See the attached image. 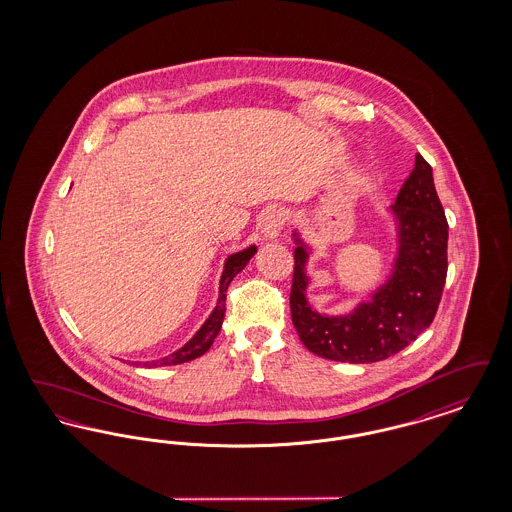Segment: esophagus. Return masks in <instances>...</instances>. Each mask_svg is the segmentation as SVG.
Instances as JSON below:
<instances>
[{
    "mask_svg": "<svg viewBox=\"0 0 512 512\" xmlns=\"http://www.w3.org/2000/svg\"><path fill=\"white\" fill-rule=\"evenodd\" d=\"M286 220H288V215H286L284 209H272V211H268L267 215H265V219H263V234H265V238H268V240L278 238L280 232H282L284 226H286Z\"/></svg>",
    "mask_w": 512,
    "mask_h": 512,
    "instance_id": "34e87169",
    "label": "esophagus"
}]
</instances>
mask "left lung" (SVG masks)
Instances as JSON below:
<instances>
[{"mask_svg": "<svg viewBox=\"0 0 512 512\" xmlns=\"http://www.w3.org/2000/svg\"><path fill=\"white\" fill-rule=\"evenodd\" d=\"M393 215L399 220V257L386 286L345 317H322L305 297L307 247L293 251L290 292L299 340L318 357L340 363H376L405 349L436 317L447 278V230L430 163L414 157Z\"/></svg>", "mask_w": 512, "mask_h": 512, "instance_id": "8db88e82", "label": "left lung"}]
</instances>
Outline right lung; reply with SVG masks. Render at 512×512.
Here are the masks:
<instances>
[{
  "label": "right lung",
  "mask_w": 512,
  "mask_h": 512,
  "mask_svg": "<svg viewBox=\"0 0 512 512\" xmlns=\"http://www.w3.org/2000/svg\"><path fill=\"white\" fill-rule=\"evenodd\" d=\"M257 247L251 245L240 253H234L226 259V265H224V272H222V278H220V290H219V301H217V307L215 311L211 313V317L205 320V324L197 330L192 340L188 341L184 347H180L178 351H174L169 357L165 359H159V361H151V363H144V366H171L180 365V363H188L192 359L201 357L209 347L211 343L217 338V334L222 328V318H224V311H226V290L230 286V282L234 280V276L242 270V268L249 263V259L255 255Z\"/></svg>",
  "instance_id": "right-lung-1"
}]
</instances>
